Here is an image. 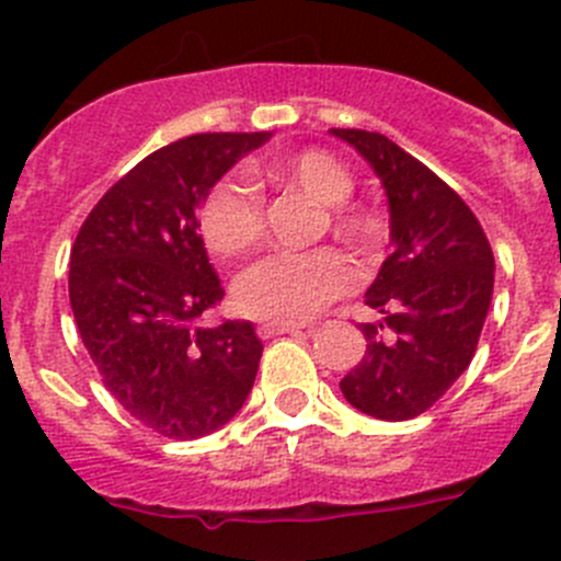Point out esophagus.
<instances>
[{"label":"esophagus","instance_id":"34e87169","mask_svg":"<svg viewBox=\"0 0 561 561\" xmlns=\"http://www.w3.org/2000/svg\"><path fill=\"white\" fill-rule=\"evenodd\" d=\"M279 333H304V328L296 325V322H271V320H263L257 325V336L260 339L279 336Z\"/></svg>","mask_w":561,"mask_h":561}]
</instances>
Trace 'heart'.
<instances>
[{"label": "heart", "mask_w": 561, "mask_h": 561, "mask_svg": "<svg viewBox=\"0 0 561 561\" xmlns=\"http://www.w3.org/2000/svg\"><path fill=\"white\" fill-rule=\"evenodd\" d=\"M271 179L293 184L328 206V219L342 236H360L369 219L344 203L355 190L347 168L322 151H304L268 171ZM201 230L211 252L222 257L244 254L263 239L265 203L247 179H219L201 206ZM355 282L353 268L331 249L268 254L249 265L236 282V304L249 317L271 322H307Z\"/></svg>", "instance_id": "obj_1"}]
</instances>
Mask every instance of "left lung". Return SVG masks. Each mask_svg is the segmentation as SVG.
<instances>
[{
	"instance_id": "8db88e82",
	"label": "left lung",
	"mask_w": 561,
	"mask_h": 561,
	"mask_svg": "<svg viewBox=\"0 0 561 561\" xmlns=\"http://www.w3.org/2000/svg\"><path fill=\"white\" fill-rule=\"evenodd\" d=\"M366 157L386 186L390 244L360 322L366 353L339 382L355 410L410 421L461 377L494 293V252L472 208L421 160L380 133L331 129Z\"/></svg>"
}]
</instances>
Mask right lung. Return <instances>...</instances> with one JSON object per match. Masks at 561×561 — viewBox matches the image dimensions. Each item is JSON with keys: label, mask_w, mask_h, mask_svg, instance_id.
<instances>
[{"label": "right lung", "mask_w": 561, "mask_h": 561, "mask_svg": "<svg viewBox=\"0 0 561 561\" xmlns=\"http://www.w3.org/2000/svg\"><path fill=\"white\" fill-rule=\"evenodd\" d=\"M271 133L162 146L89 211L70 249V307L113 399L151 432L197 439L247 401L263 344L252 322L201 328L225 290L197 236L206 192Z\"/></svg>", "instance_id": "obj_1"}]
</instances>
